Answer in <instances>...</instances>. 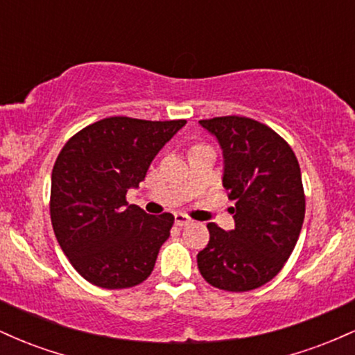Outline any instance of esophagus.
I'll use <instances>...</instances> for the list:
<instances>
[{"instance_id":"34e87169","label":"esophagus","mask_w":355,"mask_h":355,"mask_svg":"<svg viewBox=\"0 0 355 355\" xmlns=\"http://www.w3.org/2000/svg\"><path fill=\"white\" fill-rule=\"evenodd\" d=\"M191 222V220L187 217V215H183V214H177L175 215V223H177L178 227H185V225H189V223Z\"/></svg>"}]
</instances>
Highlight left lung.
<instances>
[{"instance_id":"8db88e82","label":"left lung","mask_w":355,"mask_h":355,"mask_svg":"<svg viewBox=\"0 0 355 355\" xmlns=\"http://www.w3.org/2000/svg\"><path fill=\"white\" fill-rule=\"evenodd\" d=\"M223 152V187L235 200V229L209 223L210 240L198 252L203 279L227 292L270 282L291 257L305 217L302 175L295 153L279 133L247 116L198 121Z\"/></svg>"}]
</instances>
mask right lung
Listing matches in <instances>:
<instances>
[{"mask_svg": "<svg viewBox=\"0 0 355 355\" xmlns=\"http://www.w3.org/2000/svg\"><path fill=\"white\" fill-rule=\"evenodd\" d=\"M185 123L110 116L85 126L61 148L51 173V225L88 282L128 288L152 274L175 218L128 205L126 191L145 180L153 158Z\"/></svg>", "mask_w": 355, "mask_h": 355, "instance_id": "1", "label": "right lung"}]
</instances>
